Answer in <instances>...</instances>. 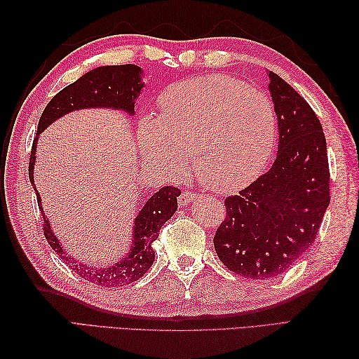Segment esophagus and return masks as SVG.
<instances>
[{"mask_svg": "<svg viewBox=\"0 0 359 359\" xmlns=\"http://www.w3.org/2000/svg\"><path fill=\"white\" fill-rule=\"evenodd\" d=\"M196 199H197V194L196 193L189 191V189H184V191H182V194L179 196V205H182V207H184V205L191 203Z\"/></svg>", "mask_w": 359, "mask_h": 359, "instance_id": "obj_1", "label": "esophagus"}]
</instances>
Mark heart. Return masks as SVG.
<instances>
[{"label": "heart", "mask_w": 359, "mask_h": 359, "mask_svg": "<svg viewBox=\"0 0 359 359\" xmlns=\"http://www.w3.org/2000/svg\"><path fill=\"white\" fill-rule=\"evenodd\" d=\"M162 117H143L140 149L160 170L179 175L187 156L203 185L234 191L269 166L278 120L270 97L226 75L182 81L160 98Z\"/></svg>", "instance_id": "1"}]
</instances>
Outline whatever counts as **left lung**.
<instances>
[{
  "label": "left lung",
  "instance_id": "1",
  "mask_svg": "<svg viewBox=\"0 0 359 359\" xmlns=\"http://www.w3.org/2000/svg\"><path fill=\"white\" fill-rule=\"evenodd\" d=\"M278 117L273 166L238 196L225 199L226 216L215 248L230 271L250 279L284 274L315 242L330 203L327 143L315 111L279 75L269 72Z\"/></svg>",
  "mask_w": 359,
  "mask_h": 359
}]
</instances>
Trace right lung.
<instances>
[{"mask_svg":"<svg viewBox=\"0 0 359 359\" xmlns=\"http://www.w3.org/2000/svg\"><path fill=\"white\" fill-rule=\"evenodd\" d=\"M142 67L135 65H120V66H102L86 72L85 75L74 81L72 85L52 97V100L46 106L40 121H38L36 137L32 143L29 160V180L36 193V202L43 215V233L48 239L49 245L58 255V257L89 282L102 287H121L139 280L149 266L154 262L156 251L152 243L158 238L160 228L172 217L177 210V197L180 189L175 187H163L144 203L134 220L133 245L129 253L120 262L111 266H90L80 262L79 259L71 257L66 253L57 236L50 230L49 219L44 216L41 208V197L38 194L34 184V165L36 142L46 128L53 123L57 118L66 116L67 112L86 109V108H111L125 111L128 116H134L135 98L139 97L142 88Z\"/></svg>","mask_w":359,"mask_h":359,"instance_id":"right-lung-1","label":"right lung"}]
</instances>
